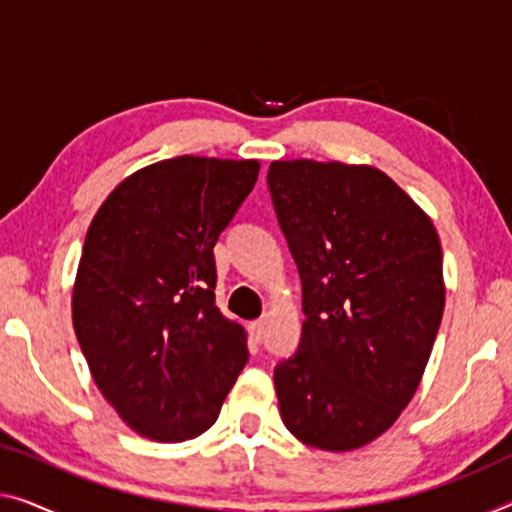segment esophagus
I'll return each mask as SVG.
<instances>
[{
  "label": "esophagus",
  "mask_w": 512,
  "mask_h": 512,
  "mask_svg": "<svg viewBox=\"0 0 512 512\" xmlns=\"http://www.w3.org/2000/svg\"><path fill=\"white\" fill-rule=\"evenodd\" d=\"M248 329H250V340H253L255 345H259V342H262L264 335H266V322H264V319H257V322L250 324Z\"/></svg>",
  "instance_id": "34e87169"
}]
</instances>
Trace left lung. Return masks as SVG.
I'll return each mask as SVG.
<instances>
[{
  "mask_svg": "<svg viewBox=\"0 0 512 512\" xmlns=\"http://www.w3.org/2000/svg\"><path fill=\"white\" fill-rule=\"evenodd\" d=\"M266 181L305 315L299 349L273 372L282 423L308 446L354 451L421 384L446 301L439 234L372 165L273 160Z\"/></svg>",
  "mask_w": 512,
  "mask_h": 512,
  "instance_id": "8db88e82",
  "label": "left lung"
}]
</instances>
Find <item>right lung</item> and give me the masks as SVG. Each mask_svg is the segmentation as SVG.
Here are the masks:
<instances>
[{
  "label": "right lung",
  "instance_id": "obj_1",
  "mask_svg": "<svg viewBox=\"0 0 512 512\" xmlns=\"http://www.w3.org/2000/svg\"><path fill=\"white\" fill-rule=\"evenodd\" d=\"M259 160L177 156L133 172L91 220L73 329L98 391L154 441L216 423L248 335L216 305V246L255 188Z\"/></svg>",
  "mask_w": 512,
  "mask_h": 512
}]
</instances>
